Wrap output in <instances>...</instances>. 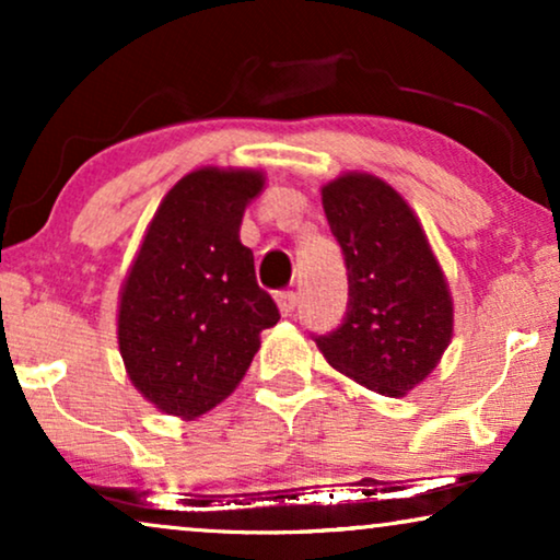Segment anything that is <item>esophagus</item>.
<instances>
[{"mask_svg": "<svg viewBox=\"0 0 560 560\" xmlns=\"http://www.w3.org/2000/svg\"><path fill=\"white\" fill-rule=\"evenodd\" d=\"M275 298H278V308H280L282 316H290V313L295 311L298 295L293 293V290H282V293H278Z\"/></svg>", "mask_w": 560, "mask_h": 560, "instance_id": "esophagus-1", "label": "esophagus"}]
</instances>
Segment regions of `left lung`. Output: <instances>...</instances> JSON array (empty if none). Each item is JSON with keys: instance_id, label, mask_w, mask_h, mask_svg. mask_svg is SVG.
<instances>
[{"instance_id": "1", "label": "left lung", "mask_w": 560, "mask_h": 560, "mask_svg": "<svg viewBox=\"0 0 560 560\" xmlns=\"http://www.w3.org/2000/svg\"><path fill=\"white\" fill-rule=\"evenodd\" d=\"M349 270V313L318 336L326 362L372 393L418 387L454 339V298L416 211L372 173H341L320 188Z\"/></svg>"}]
</instances>
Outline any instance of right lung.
<instances>
[{"label":"right lung","instance_id":"add662e5","mask_svg":"<svg viewBox=\"0 0 560 560\" xmlns=\"http://www.w3.org/2000/svg\"><path fill=\"white\" fill-rule=\"evenodd\" d=\"M265 188L252 167H196L160 201L119 290L127 377L165 416L196 420L240 387L259 334L280 320L257 285L242 217Z\"/></svg>","mask_w":560,"mask_h":560}]
</instances>
